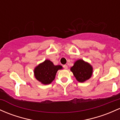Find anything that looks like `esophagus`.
I'll return each mask as SVG.
<instances>
[{"instance_id":"34e87169","label":"esophagus","mask_w":120,"mask_h":120,"mask_svg":"<svg viewBox=\"0 0 120 120\" xmlns=\"http://www.w3.org/2000/svg\"><path fill=\"white\" fill-rule=\"evenodd\" d=\"M63 68H64L65 69H68V66H67V65H63Z\"/></svg>"}]
</instances>
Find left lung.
Here are the masks:
<instances>
[{"instance_id": "left-lung-1", "label": "left lung", "mask_w": 120, "mask_h": 120, "mask_svg": "<svg viewBox=\"0 0 120 120\" xmlns=\"http://www.w3.org/2000/svg\"><path fill=\"white\" fill-rule=\"evenodd\" d=\"M71 71L76 77V80L80 82H85L91 77L93 73V68L90 64L85 62L82 59L77 60Z\"/></svg>"}]
</instances>
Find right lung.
<instances>
[{
  "label": "right lung",
  "mask_w": 120,
  "mask_h": 120,
  "mask_svg": "<svg viewBox=\"0 0 120 120\" xmlns=\"http://www.w3.org/2000/svg\"><path fill=\"white\" fill-rule=\"evenodd\" d=\"M63 68L61 65H55L49 60L39 64L34 69V75L37 80L44 85L51 84L55 78L57 71Z\"/></svg>",
  "instance_id": "right-lung-1"
}]
</instances>
